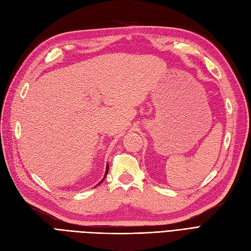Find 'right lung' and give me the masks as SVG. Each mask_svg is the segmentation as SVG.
<instances>
[{"label":"right lung","instance_id":"obj_1","mask_svg":"<svg viewBox=\"0 0 251 251\" xmlns=\"http://www.w3.org/2000/svg\"><path fill=\"white\" fill-rule=\"evenodd\" d=\"M107 172H108V165H107V168H106V173H105V176H104V178H103V180L105 179V177H106V175H107ZM103 180H102V181H103ZM101 183V182H100Z\"/></svg>","mask_w":251,"mask_h":251}]
</instances>
